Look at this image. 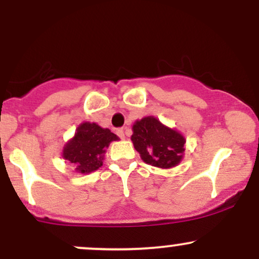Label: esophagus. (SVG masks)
I'll return each instance as SVG.
<instances>
[{"label":"esophagus","instance_id":"esophagus-1","mask_svg":"<svg viewBox=\"0 0 259 259\" xmlns=\"http://www.w3.org/2000/svg\"><path fill=\"white\" fill-rule=\"evenodd\" d=\"M117 135L120 139H125V134H124V129H117Z\"/></svg>","mask_w":259,"mask_h":259}]
</instances>
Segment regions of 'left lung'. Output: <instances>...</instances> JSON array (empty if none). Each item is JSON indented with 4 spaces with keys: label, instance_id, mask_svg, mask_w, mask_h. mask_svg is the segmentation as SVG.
Returning <instances> with one entry per match:
<instances>
[{
    "label": "left lung",
    "instance_id": "obj_1",
    "mask_svg": "<svg viewBox=\"0 0 259 259\" xmlns=\"http://www.w3.org/2000/svg\"><path fill=\"white\" fill-rule=\"evenodd\" d=\"M134 147L147 164L158 168L175 167L183 158L185 139L153 117L142 118L133 126Z\"/></svg>",
    "mask_w": 259,
    "mask_h": 259
}]
</instances>
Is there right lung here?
Here are the masks:
<instances>
[{
	"mask_svg": "<svg viewBox=\"0 0 259 259\" xmlns=\"http://www.w3.org/2000/svg\"><path fill=\"white\" fill-rule=\"evenodd\" d=\"M115 140L118 136L109 129L95 123H82L76 129L75 136L65 145L63 157L75 165L79 173H91L102 165L106 148Z\"/></svg>",
	"mask_w": 259,
	"mask_h": 259,
	"instance_id": "add662e5",
	"label": "right lung"
}]
</instances>
